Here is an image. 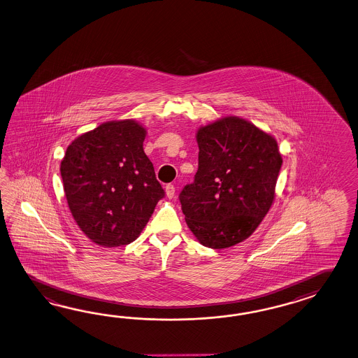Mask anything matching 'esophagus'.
<instances>
[{"label": "esophagus", "instance_id": "obj_1", "mask_svg": "<svg viewBox=\"0 0 358 358\" xmlns=\"http://www.w3.org/2000/svg\"><path fill=\"white\" fill-rule=\"evenodd\" d=\"M166 196L169 197V199H173L175 194V187L174 184H167L165 187Z\"/></svg>", "mask_w": 358, "mask_h": 358}]
</instances>
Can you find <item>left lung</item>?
<instances>
[{"label": "left lung", "instance_id": "left-lung-1", "mask_svg": "<svg viewBox=\"0 0 358 358\" xmlns=\"http://www.w3.org/2000/svg\"><path fill=\"white\" fill-rule=\"evenodd\" d=\"M199 169L179 194L187 226L205 247L249 238L275 199L278 143L253 123L224 117L197 131Z\"/></svg>", "mask_w": 358, "mask_h": 358}]
</instances>
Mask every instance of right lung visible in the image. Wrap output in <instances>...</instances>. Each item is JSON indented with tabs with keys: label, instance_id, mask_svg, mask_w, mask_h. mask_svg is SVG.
Instances as JSON below:
<instances>
[{
	"label": "right lung",
	"instance_id": "obj_1",
	"mask_svg": "<svg viewBox=\"0 0 358 358\" xmlns=\"http://www.w3.org/2000/svg\"><path fill=\"white\" fill-rule=\"evenodd\" d=\"M145 136L134 120H111L66 149L61 176L69 208L79 229L101 247L136 240L165 196L143 149Z\"/></svg>",
	"mask_w": 358,
	"mask_h": 358
}]
</instances>
